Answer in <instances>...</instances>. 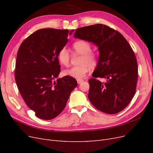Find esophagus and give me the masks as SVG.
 <instances>
[{"instance_id":"esophagus-1","label":"esophagus","mask_w":153,"mask_h":153,"mask_svg":"<svg viewBox=\"0 0 153 153\" xmlns=\"http://www.w3.org/2000/svg\"><path fill=\"white\" fill-rule=\"evenodd\" d=\"M84 81V80H82V79H80V80H77V83H78V84H81V83Z\"/></svg>"}]
</instances>
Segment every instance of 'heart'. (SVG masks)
<instances>
[{
    "mask_svg": "<svg viewBox=\"0 0 153 153\" xmlns=\"http://www.w3.org/2000/svg\"><path fill=\"white\" fill-rule=\"evenodd\" d=\"M75 53L81 55L79 60V66H74L65 69L63 74L76 79L80 80L85 77L91 68H94L98 62V57L95 52L91 51V46L85 40H77L72 45ZM59 62L62 65L69 66L70 62V53L66 47H63L57 53Z\"/></svg>",
    "mask_w": 153,
    "mask_h": 153,
    "instance_id": "obj_1",
    "label": "heart"
}]
</instances>
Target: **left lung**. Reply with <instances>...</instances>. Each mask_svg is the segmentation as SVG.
<instances>
[{"instance_id": "8db88e82", "label": "left lung", "mask_w": 153, "mask_h": 153, "mask_svg": "<svg viewBox=\"0 0 153 153\" xmlns=\"http://www.w3.org/2000/svg\"><path fill=\"white\" fill-rule=\"evenodd\" d=\"M74 37L95 44L100 52L94 78L89 80L91 103L106 114L121 112L136 92L138 65L131 46L120 32L103 24L78 28ZM96 77L105 78L106 82H101Z\"/></svg>"}]
</instances>
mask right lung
Here are the masks:
<instances>
[{
    "instance_id": "add662e5",
    "label": "right lung",
    "mask_w": 153,
    "mask_h": 153,
    "mask_svg": "<svg viewBox=\"0 0 153 153\" xmlns=\"http://www.w3.org/2000/svg\"><path fill=\"white\" fill-rule=\"evenodd\" d=\"M73 30L42 29L23 41L18 49L15 80L22 97L36 117L50 120L62 112L71 92L77 86L74 78H58L59 51Z\"/></svg>"
}]
</instances>
